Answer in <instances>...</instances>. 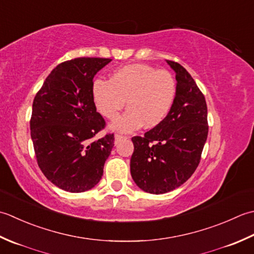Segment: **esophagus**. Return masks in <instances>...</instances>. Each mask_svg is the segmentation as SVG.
Returning <instances> with one entry per match:
<instances>
[{"label":"esophagus","instance_id":"esophagus-1","mask_svg":"<svg viewBox=\"0 0 254 254\" xmlns=\"http://www.w3.org/2000/svg\"><path fill=\"white\" fill-rule=\"evenodd\" d=\"M123 138H124V136H122V134H115V144L120 142Z\"/></svg>","mask_w":254,"mask_h":254}]
</instances>
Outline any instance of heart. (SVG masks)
<instances>
[{
  "label": "heart",
  "instance_id": "1",
  "mask_svg": "<svg viewBox=\"0 0 254 254\" xmlns=\"http://www.w3.org/2000/svg\"><path fill=\"white\" fill-rule=\"evenodd\" d=\"M177 94L173 75L151 65L133 64L113 72L110 81L96 79L92 97L96 110L115 120L126 105L128 111L110 126L114 131L131 132L160 125L172 108Z\"/></svg>",
  "mask_w": 254,
  "mask_h": 254
}]
</instances>
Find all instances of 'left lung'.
I'll use <instances>...</instances> for the list:
<instances>
[{
  "label": "left lung",
  "mask_w": 254,
  "mask_h": 254,
  "mask_svg": "<svg viewBox=\"0 0 254 254\" xmlns=\"http://www.w3.org/2000/svg\"><path fill=\"white\" fill-rule=\"evenodd\" d=\"M167 64L177 79L172 108L144 137L131 139V178L139 189L157 195L178 189L192 177L208 134L203 93L182 65L170 60Z\"/></svg>",
  "instance_id": "left-lung-1"
}]
</instances>
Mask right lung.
<instances>
[{"label": "right lung", "instance_id": "1", "mask_svg": "<svg viewBox=\"0 0 254 254\" xmlns=\"http://www.w3.org/2000/svg\"><path fill=\"white\" fill-rule=\"evenodd\" d=\"M111 61L75 58L62 62L34 98L30 136L38 165L51 183L66 192L94 188L114 147L113 133L92 140L105 126L92 97L93 77Z\"/></svg>", "mask_w": 254, "mask_h": 254}]
</instances>
